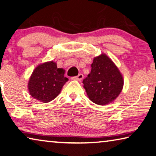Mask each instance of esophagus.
Segmentation results:
<instances>
[{
  "instance_id": "esophagus-1",
  "label": "esophagus",
  "mask_w": 156,
  "mask_h": 156,
  "mask_svg": "<svg viewBox=\"0 0 156 156\" xmlns=\"http://www.w3.org/2000/svg\"><path fill=\"white\" fill-rule=\"evenodd\" d=\"M83 77V75H82V74H80V75L76 76H73V77H72V80H77V81H81L82 80V79Z\"/></svg>"
}]
</instances>
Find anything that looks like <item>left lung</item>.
I'll list each match as a JSON object with an SVG mask.
<instances>
[{
    "label": "left lung",
    "instance_id": "8db88e82",
    "mask_svg": "<svg viewBox=\"0 0 156 156\" xmlns=\"http://www.w3.org/2000/svg\"><path fill=\"white\" fill-rule=\"evenodd\" d=\"M90 73L83 80L88 98L98 105L113 101L123 88L121 73L111 58L105 54L95 57Z\"/></svg>",
    "mask_w": 156,
    "mask_h": 156
}]
</instances>
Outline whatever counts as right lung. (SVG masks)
Wrapping results in <instances>:
<instances>
[{"label": "right lung", "instance_id": "add662e5", "mask_svg": "<svg viewBox=\"0 0 156 156\" xmlns=\"http://www.w3.org/2000/svg\"><path fill=\"white\" fill-rule=\"evenodd\" d=\"M65 70L58 68L54 61H48L36 68L28 81V90L32 98L47 103L57 98L68 79Z\"/></svg>", "mask_w": 156, "mask_h": 156}]
</instances>
